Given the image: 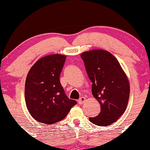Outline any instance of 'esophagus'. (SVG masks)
Instances as JSON below:
<instances>
[{
    "instance_id": "1",
    "label": "esophagus",
    "mask_w": 150,
    "mask_h": 150,
    "mask_svg": "<svg viewBox=\"0 0 150 150\" xmlns=\"http://www.w3.org/2000/svg\"><path fill=\"white\" fill-rule=\"evenodd\" d=\"M85 100H86V98L84 97H80V99H79L78 103L80 104H83L84 102H85Z\"/></svg>"
}]
</instances>
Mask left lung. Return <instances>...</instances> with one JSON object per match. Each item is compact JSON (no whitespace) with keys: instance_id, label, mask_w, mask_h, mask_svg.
<instances>
[{"instance_id":"1","label":"left lung","mask_w":150,"mask_h":150,"mask_svg":"<svg viewBox=\"0 0 150 150\" xmlns=\"http://www.w3.org/2000/svg\"><path fill=\"white\" fill-rule=\"evenodd\" d=\"M89 80L93 96L101 112L89 118L94 124L106 126L115 123L125 112L130 95V85L119 62L107 51L95 49L80 55Z\"/></svg>"}]
</instances>
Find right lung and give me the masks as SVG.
<instances>
[{"mask_svg":"<svg viewBox=\"0 0 150 150\" xmlns=\"http://www.w3.org/2000/svg\"><path fill=\"white\" fill-rule=\"evenodd\" d=\"M66 56L53 54L36 62L27 74L25 97L29 112L35 120L53 124L63 120L77 101L70 99L60 82Z\"/></svg>","mask_w":150,"mask_h":150,"instance_id":"right-lung-1","label":"right lung"}]
</instances>
